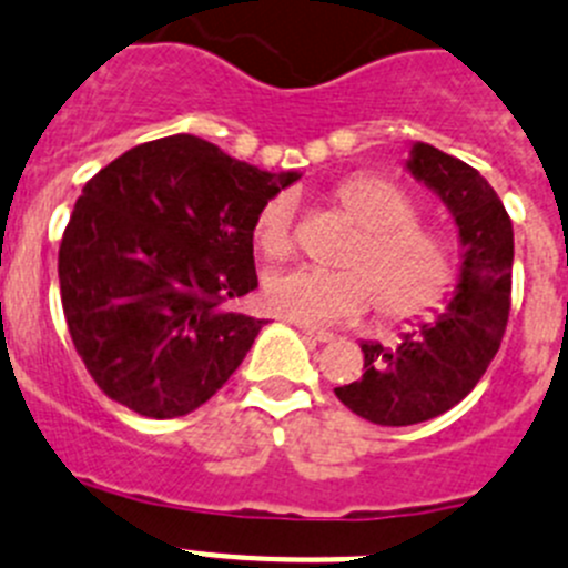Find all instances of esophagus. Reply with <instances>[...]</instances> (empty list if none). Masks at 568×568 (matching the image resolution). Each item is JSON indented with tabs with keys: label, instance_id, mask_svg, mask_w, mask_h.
Segmentation results:
<instances>
[{
	"label": "esophagus",
	"instance_id": "obj_1",
	"mask_svg": "<svg viewBox=\"0 0 568 568\" xmlns=\"http://www.w3.org/2000/svg\"><path fill=\"white\" fill-rule=\"evenodd\" d=\"M300 331L314 342H334V334H331V331H320L314 328V325H303V322H300Z\"/></svg>",
	"mask_w": 568,
	"mask_h": 568
}]
</instances>
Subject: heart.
<instances>
[{
	"mask_svg": "<svg viewBox=\"0 0 568 568\" xmlns=\"http://www.w3.org/2000/svg\"><path fill=\"white\" fill-rule=\"evenodd\" d=\"M334 201L362 229L347 248L345 268H291L263 283V303L303 325L351 322L376 305L387 322L427 316L456 283V252L438 229L418 223V206L398 183L382 175H356L334 189ZM254 243L272 260L294 248V201L285 192L268 197L254 221Z\"/></svg>",
	"mask_w": 568,
	"mask_h": 568,
	"instance_id": "1",
	"label": "heart"
}]
</instances>
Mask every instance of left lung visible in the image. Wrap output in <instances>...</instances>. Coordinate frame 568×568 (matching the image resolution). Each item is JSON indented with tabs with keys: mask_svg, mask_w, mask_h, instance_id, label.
<instances>
[{
	"mask_svg": "<svg viewBox=\"0 0 568 568\" xmlns=\"http://www.w3.org/2000/svg\"><path fill=\"white\" fill-rule=\"evenodd\" d=\"M405 166L453 214L462 268L442 314L405 331L396 347L362 342L365 373L334 387L347 410L382 427L442 416L478 385L507 331L513 291V221L481 172L422 141Z\"/></svg>",
	"mask_w": 568,
	"mask_h": 568,
	"instance_id": "obj_1",
	"label": "left lung"
}]
</instances>
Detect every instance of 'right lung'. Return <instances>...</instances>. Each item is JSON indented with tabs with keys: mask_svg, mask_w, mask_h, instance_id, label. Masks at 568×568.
<instances>
[{
	"mask_svg": "<svg viewBox=\"0 0 568 568\" xmlns=\"http://www.w3.org/2000/svg\"><path fill=\"white\" fill-rule=\"evenodd\" d=\"M294 181L170 135L84 183L59 246L61 308L112 402L175 418L226 385L265 325L226 303L257 288L254 221Z\"/></svg>",
	"mask_w": 568,
	"mask_h": 568,
	"instance_id": "right-lung-1",
	"label": "right lung"
}]
</instances>
